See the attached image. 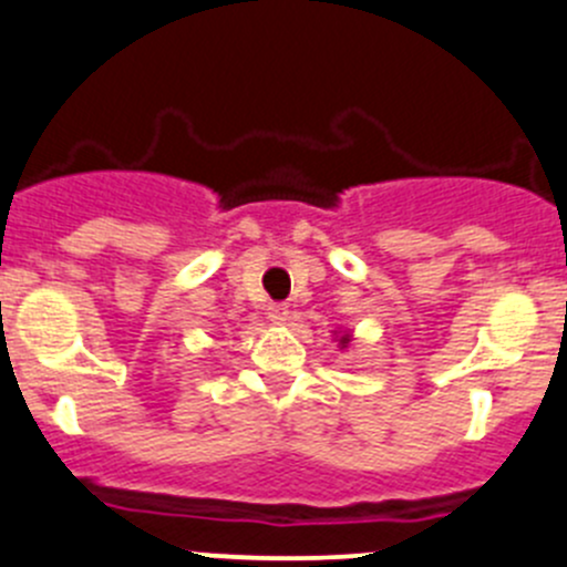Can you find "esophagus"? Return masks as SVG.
I'll use <instances>...</instances> for the list:
<instances>
[{
    "label": "esophagus",
    "instance_id": "obj_1",
    "mask_svg": "<svg viewBox=\"0 0 567 567\" xmlns=\"http://www.w3.org/2000/svg\"><path fill=\"white\" fill-rule=\"evenodd\" d=\"M268 318H271L274 323H285V320H288V305H279V301L268 305Z\"/></svg>",
    "mask_w": 567,
    "mask_h": 567
}]
</instances>
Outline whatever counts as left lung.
Masks as SVG:
<instances>
[{
  "label": "left lung",
  "mask_w": 567,
  "mask_h": 567,
  "mask_svg": "<svg viewBox=\"0 0 567 567\" xmlns=\"http://www.w3.org/2000/svg\"><path fill=\"white\" fill-rule=\"evenodd\" d=\"M340 342H348V337H342V340Z\"/></svg>",
  "instance_id": "obj_1"
}]
</instances>
